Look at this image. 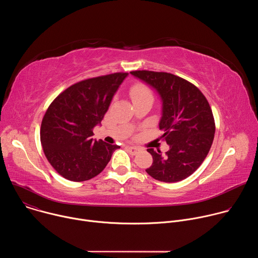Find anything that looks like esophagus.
<instances>
[{"instance_id":"34e87169","label":"esophagus","mask_w":258,"mask_h":258,"mask_svg":"<svg viewBox=\"0 0 258 258\" xmlns=\"http://www.w3.org/2000/svg\"><path fill=\"white\" fill-rule=\"evenodd\" d=\"M127 150H128V152H130L131 154H133V155H136V154H138V153L141 152V149H140V148H138V147H133V146H127Z\"/></svg>"}]
</instances>
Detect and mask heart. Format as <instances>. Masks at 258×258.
Segmentation results:
<instances>
[{
    "label": "heart",
    "mask_w": 258,
    "mask_h": 258,
    "mask_svg": "<svg viewBox=\"0 0 258 258\" xmlns=\"http://www.w3.org/2000/svg\"><path fill=\"white\" fill-rule=\"evenodd\" d=\"M131 96H132L133 100L138 99V98H145V97L152 98V94H151L150 90L142 84H136L132 87Z\"/></svg>",
    "instance_id": "b5f03b06"
}]
</instances>
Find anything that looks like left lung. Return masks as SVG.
Instances as JSON below:
<instances>
[{
  "label": "left lung",
  "instance_id": "8db88e82",
  "mask_svg": "<svg viewBox=\"0 0 258 258\" xmlns=\"http://www.w3.org/2000/svg\"><path fill=\"white\" fill-rule=\"evenodd\" d=\"M131 75L158 94L159 128L169 146L163 156L159 150H148L153 163L147 173L164 182L185 179L202 164L213 142L215 125L206 98L194 85L171 73L139 70Z\"/></svg>",
  "mask_w": 258,
  "mask_h": 258
}]
</instances>
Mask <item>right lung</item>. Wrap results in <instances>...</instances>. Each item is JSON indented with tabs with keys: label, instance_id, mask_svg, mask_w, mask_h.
<instances>
[{
	"label": "right lung",
	"instance_id": "add662e5",
	"mask_svg": "<svg viewBox=\"0 0 258 258\" xmlns=\"http://www.w3.org/2000/svg\"><path fill=\"white\" fill-rule=\"evenodd\" d=\"M128 73L86 80L61 93L49 106L41 126L48 161L63 177L84 181L98 175L120 148L92 139Z\"/></svg>",
	"mask_w": 258,
	"mask_h": 258
}]
</instances>
